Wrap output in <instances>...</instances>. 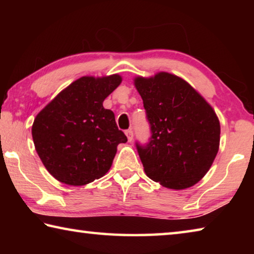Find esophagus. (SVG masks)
Returning <instances> with one entry per match:
<instances>
[{"mask_svg": "<svg viewBox=\"0 0 254 254\" xmlns=\"http://www.w3.org/2000/svg\"><path fill=\"white\" fill-rule=\"evenodd\" d=\"M126 135H127V137L128 142H131V141L133 140V131L131 130V128H130V130H127V131H126Z\"/></svg>", "mask_w": 254, "mask_h": 254, "instance_id": "1", "label": "esophagus"}]
</instances>
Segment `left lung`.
I'll return each mask as SVG.
<instances>
[{"instance_id":"8db88e82","label":"left lung","mask_w":254,"mask_h":254,"mask_svg":"<svg viewBox=\"0 0 254 254\" xmlns=\"http://www.w3.org/2000/svg\"><path fill=\"white\" fill-rule=\"evenodd\" d=\"M134 85L151 131L147 144L135 143L145 175L166 188L194 186L220 147L216 113L187 81L169 72L136 77Z\"/></svg>"}]
</instances>
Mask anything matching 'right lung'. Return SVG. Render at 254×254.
Instances as JSON below:
<instances>
[{
  "label": "right lung",
  "instance_id": "add662e5",
  "mask_svg": "<svg viewBox=\"0 0 254 254\" xmlns=\"http://www.w3.org/2000/svg\"><path fill=\"white\" fill-rule=\"evenodd\" d=\"M121 76H84L60 92L39 112L32 126L38 156L51 176L83 186L110 170L120 143L114 113L103 102L121 84Z\"/></svg>",
  "mask_w": 254,
  "mask_h": 254
}]
</instances>
